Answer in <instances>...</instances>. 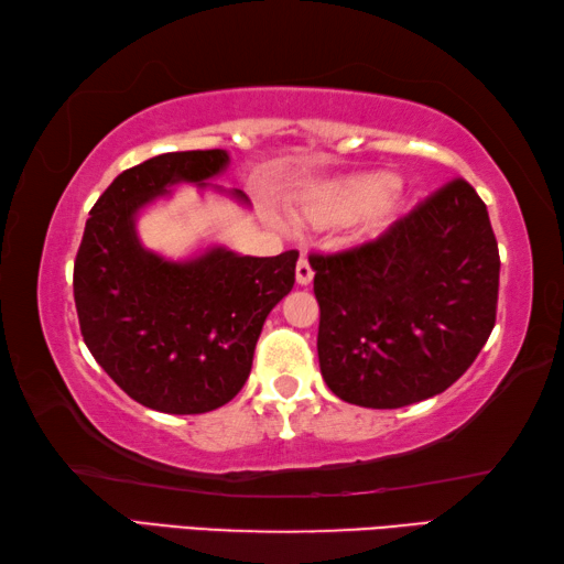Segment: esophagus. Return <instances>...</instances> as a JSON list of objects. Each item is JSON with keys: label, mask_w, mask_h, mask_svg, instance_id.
Listing matches in <instances>:
<instances>
[{"label": "esophagus", "mask_w": 564, "mask_h": 564, "mask_svg": "<svg viewBox=\"0 0 564 564\" xmlns=\"http://www.w3.org/2000/svg\"><path fill=\"white\" fill-rule=\"evenodd\" d=\"M295 281H299L301 285H308L313 281V269L308 259H301L299 263H295Z\"/></svg>", "instance_id": "esophagus-1"}]
</instances>
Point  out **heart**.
Wrapping results in <instances>:
<instances>
[{
    "instance_id": "1",
    "label": "heart",
    "mask_w": 564,
    "mask_h": 564,
    "mask_svg": "<svg viewBox=\"0 0 564 564\" xmlns=\"http://www.w3.org/2000/svg\"><path fill=\"white\" fill-rule=\"evenodd\" d=\"M395 176L360 174L321 188L305 204V216L316 226H340L358 221L360 231L373 234L395 212Z\"/></svg>"
}]
</instances>
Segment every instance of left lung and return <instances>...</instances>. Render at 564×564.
Here are the masks:
<instances>
[{"mask_svg": "<svg viewBox=\"0 0 564 564\" xmlns=\"http://www.w3.org/2000/svg\"><path fill=\"white\" fill-rule=\"evenodd\" d=\"M326 386L362 408H403L451 388L490 338L500 253L488 208L447 181L373 241L311 253Z\"/></svg>", "mask_w": 564, "mask_h": 564, "instance_id": "1", "label": "left lung"}]
</instances>
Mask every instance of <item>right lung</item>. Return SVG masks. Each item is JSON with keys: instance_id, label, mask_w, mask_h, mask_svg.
<instances>
[{"instance_id": "1", "label": "right lung", "mask_w": 564, "mask_h": 564, "mask_svg": "<svg viewBox=\"0 0 564 564\" xmlns=\"http://www.w3.org/2000/svg\"><path fill=\"white\" fill-rule=\"evenodd\" d=\"M226 166V151L208 149L127 169L94 204L74 261L84 343L123 393L159 413L226 405L251 373L265 318L295 283L299 251L256 259L214 246L166 261L141 246V208L176 184L212 186ZM231 196L248 204L243 191Z\"/></svg>"}]
</instances>
